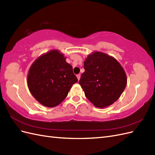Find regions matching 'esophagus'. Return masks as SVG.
Here are the masks:
<instances>
[{
	"mask_svg": "<svg viewBox=\"0 0 155 155\" xmlns=\"http://www.w3.org/2000/svg\"><path fill=\"white\" fill-rule=\"evenodd\" d=\"M77 77L78 81L80 80V78H81V74H77Z\"/></svg>",
	"mask_w": 155,
	"mask_h": 155,
	"instance_id": "obj_1",
	"label": "esophagus"
}]
</instances>
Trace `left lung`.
Returning <instances> with one entry per match:
<instances>
[{
	"instance_id": "8db88e82",
	"label": "left lung",
	"mask_w": 155,
	"mask_h": 155,
	"mask_svg": "<svg viewBox=\"0 0 155 155\" xmlns=\"http://www.w3.org/2000/svg\"><path fill=\"white\" fill-rule=\"evenodd\" d=\"M84 73L79 81L85 96L97 108L113 104L127 86L124 69L113 57L101 52H94L84 61Z\"/></svg>"
}]
</instances>
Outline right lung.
Masks as SVG:
<instances>
[{"label":"right lung","instance_id":"right-lung-1","mask_svg":"<svg viewBox=\"0 0 155 155\" xmlns=\"http://www.w3.org/2000/svg\"><path fill=\"white\" fill-rule=\"evenodd\" d=\"M78 79L63 54L52 50L34 61L29 69L27 84L31 94L47 107L60 104Z\"/></svg>","mask_w":155,"mask_h":155}]
</instances>
